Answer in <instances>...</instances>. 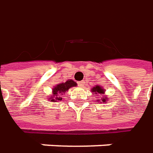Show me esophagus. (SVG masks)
<instances>
[{
	"label": "esophagus",
	"mask_w": 153,
	"mask_h": 153,
	"mask_svg": "<svg viewBox=\"0 0 153 153\" xmlns=\"http://www.w3.org/2000/svg\"><path fill=\"white\" fill-rule=\"evenodd\" d=\"M77 84H78L79 87H84V85H85V82H84V81H82V82H79Z\"/></svg>",
	"instance_id": "34e87169"
}]
</instances>
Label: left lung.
<instances>
[{"label":"left lung","mask_w":153,"mask_h":153,"mask_svg":"<svg viewBox=\"0 0 153 153\" xmlns=\"http://www.w3.org/2000/svg\"><path fill=\"white\" fill-rule=\"evenodd\" d=\"M91 90H92V91H94L96 94H97V93H100V94H101V93H104V89H102V87H99V86H97V87H93ZM102 102H106V100H105L104 97H103V100L102 101Z\"/></svg>","instance_id":"8db88e82"}]
</instances>
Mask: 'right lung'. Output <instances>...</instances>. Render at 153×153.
I'll use <instances>...</instances> for the list:
<instances>
[{
	"label": "right lung",
	"mask_w": 153,
	"mask_h": 153,
	"mask_svg": "<svg viewBox=\"0 0 153 153\" xmlns=\"http://www.w3.org/2000/svg\"><path fill=\"white\" fill-rule=\"evenodd\" d=\"M76 83L74 81H72V80H69V81H67L66 82L58 84V85H56L55 87V88H53V91H52L53 96H51V97H49V98L51 99V101H56V100L61 101L62 99L61 97V96L65 94V92L70 87H76Z\"/></svg>",
	"instance_id": "1"
}]
</instances>
